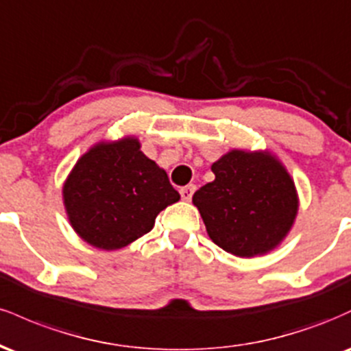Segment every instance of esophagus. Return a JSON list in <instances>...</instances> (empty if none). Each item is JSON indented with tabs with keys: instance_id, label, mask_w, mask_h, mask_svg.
<instances>
[{
	"instance_id": "1",
	"label": "esophagus",
	"mask_w": 351,
	"mask_h": 351,
	"mask_svg": "<svg viewBox=\"0 0 351 351\" xmlns=\"http://www.w3.org/2000/svg\"><path fill=\"white\" fill-rule=\"evenodd\" d=\"M195 191H196L195 184H186V186H183L180 189V195L184 201H189L193 198V195H195Z\"/></svg>"
}]
</instances>
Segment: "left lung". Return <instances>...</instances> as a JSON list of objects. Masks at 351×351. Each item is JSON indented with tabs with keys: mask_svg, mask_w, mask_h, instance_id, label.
Returning <instances> with one entry per match:
<instances>
[{
	"mask_svg": "<svg viewBox=\"0 0 351 351\" xmlns=\"http://www.w3.org/2000/svg\"><path fill=\"white\" fill-rule=\"evenodd\" d=\"M211 170L215 181L193 195V204L213 243L239 257L276 249L299 211L295 184L284 165L267 150H231Z\"/></svg>",
	"mask_w": 351,
	"mask_h": 351,
	"instance_id": "obj_1",
	"label": "left lung"
}]
</instances>
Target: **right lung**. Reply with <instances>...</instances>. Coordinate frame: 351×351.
<instances>
[{
  "mask_svg": "<svg viewBox=\"0 0 351 351\" xmlns=\"http://www.w3.org/2000/svg\"><path fill=\"white\" fill-rule=\"evenodd\" d=\"M72 229L104 251L150 232L160 211L180 199L167 171L143 155L135 136L99 142L77 160L62 188Z\"/></svg>",
  "mask_w": 351,
  "mask_h": 351,
  "instance_id": "1",
  "label": "right lung"
}]
</instances>
